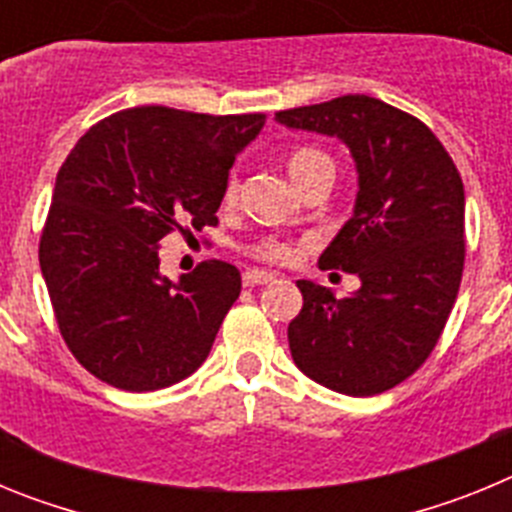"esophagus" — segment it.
I'll list each match as a JSON object with an SVG mask.
<instances>
[{
  "instance_id": "34e87169",
  "label": "esophagus",
  "mask_w": 512,
  "mask_h": 512,
  "mask_svg": "<svg viewBox=\"0 0 512 512\" xmlns=\"http://www.w3.org/2000/svg\"><path fill=\"white\" fill-rule=\"evenodd\" d=\"M269 282H274V274H271V271L248 269L246 274H243V284H246V287H259V284H269Z\"/></svg>"
}]
</instances>
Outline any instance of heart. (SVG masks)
Instances as JSON below:
<instances>
[{
    "instance_id": "heart-1",
    "label": "heart",
    "mask_w": 512,
    "mask_h": 512,
    "mask_svg": "<svg viewBox=\"0 0 512 512\" xmlns=\"http://www.w3.org/2000/svg\"><path fill=\"white\" fill-rule=\"evenodd\" d=\"M289 176H292V182L300 187L305 179H310L312 174H318V171H333V158L328 153L318 151V148H297L287 161ZM235 197H238V179L230 176L228 182H225V192H223V205H233ZM251 251L259 256V259L266 261H282L289 256L287 243L277 241V238H261L259 243H253Z\"/></svg>"
}]
</instances>
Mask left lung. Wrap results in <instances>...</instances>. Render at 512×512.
<instances>
[{
	"label": "left lung",
	"mask_w": 512,
	"mask_h": 512,
	"mask_svg": "<svg viewBox=\"0 0 512 512\" xmlns=\"http://www.w3.org/2000/svg\"><path fill=\"white\" fill-rule=\"evenodd\" d=\"M284 128L338 138L359 174L354 215L320 253V269L356 274L336 300L300 279L302 310L287 328L297 369L328 390L372 397L428 359L459 295L464 184L418 117L346 94L277 112Z\"/></svg>",
	"instance_id": "left-lung-1"
}]
</instances>
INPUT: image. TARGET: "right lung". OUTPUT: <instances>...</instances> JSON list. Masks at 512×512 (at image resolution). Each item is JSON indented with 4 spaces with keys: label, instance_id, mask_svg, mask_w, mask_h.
I'll use <instances>...</instances> for the list:
<instances>
[{
    "label": "right lung",
    "instance_id": "1",
    "mask_svg": "<svg viewBox=\"0 0 512 512\" xmlns=\"http://www.w3.org/2000/svg\"><path fill=\"white\" fill-rule=\"evenodd\" d=\"M264 122L133 107L92 125L63 161L40 271L63 341L97 379L153 392L207 359L241 271L212 259L171 282L158 251L184 223H217L230 166Z\"/></svg>",
    "mask_w": 512,
    "mask_h": 512
}]
</instances>
